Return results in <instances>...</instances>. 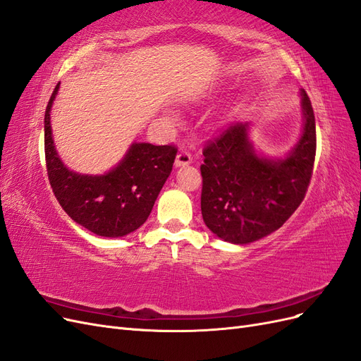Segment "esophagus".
Returning <instances> with one entry per match:
<instances>
[{
	"label": "esophagus",
	"instance_id": "esophagus-1",
	"mask_svg": "<svg viewBox=\"0 0 361 361\" xmlns=\"http://www.w3.org/2000/svg\"><path fill=\"white\" fill-rule=\"evenodd\" d=\"M192 162V158L191 155L188 154V152H179L178 157H176V161H174V167L176 169H180V167H185V166H190V164Z\"/></svg>",
	"mask_w": 361,
	"mask_h": 361
}]
</instances>
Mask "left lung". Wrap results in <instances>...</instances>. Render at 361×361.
Segmentation results:
<instances>
[{
  "label": "left lung",
  "mask_w": 361,
  "mask_h": 361,
  "mask_svg": "<svg viewBox=\"0 0 361 361\" xmlns=\"http://www.w3.org/2000/svg\"><path fill=\"white\" fill-rule=\"evenodd\" d=\"M302 128L280 157L255 147L250 123L227 128L203 149L202 216L226 243H255L280 228L297 211L312 178L316 126L310 99L300 90Z\"/></svg>",
  "instance_id": "1"
}]
</instances>
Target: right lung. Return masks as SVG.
Listing matches in <instances>:
<instances>
[{"label": "right lung", "instance_id": "right-lung-1", "mask_svg": "<svg viewBox=\"0 0 361 361\" xmlns=\"http://www.w3.org/2000/svg\"><path fill=\"white\" fill-rule=\"evenodd\" d=\"M45 111V158L51 188L72 220L104 238H120L137 231L149 218L159 191L169 179L176 149L134 141L123 158L102 174L71 170L54 145L52 104Z\"/></svg>", "mask_w": 361, "mask_h": 361}]
</instances>
